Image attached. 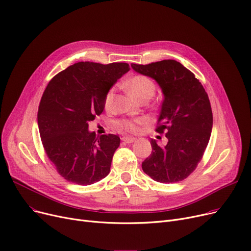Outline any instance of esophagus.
I'll list each match as a JSON object with an SVG mask.
<instances>
[{"mask_svg":"<svg viewBox=\"0 0 251 251\" xmlns=\"http://www.w3.org/2000/svg\"><path fill=\"white\" fill-rule=\"evenodd\" d=\"M121 139L124 141V143H126V144H131V143H133V141L135 140L134 137H130V136H124V137H122Z\"/></svg>","mask_w":251,"mask_h":251,"instance_id":"1","label":"esophagus"}]
</instances>
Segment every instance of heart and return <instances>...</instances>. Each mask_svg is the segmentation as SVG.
I'll use <instances>...</instances> for the list:
<instances>
[{"mask_svg":"<svg viewBox=\"0 0 251 251\" xmlns=\"http://www.w3.org/2000/svg\"><path fill=\"white\" fill-rule=\"evenodd\" d=\"M126 87L128 91L131 93V95L139 101L145 99H151L154 95L156 91V86L151 79L145 75H134V77L130 78L127 83ZM114 96V90L111 89L108 91L104 97V106L107 108L110 107ZM143 123V120H120L116 123V126L119 130H126V131H135L138 125Z\"/></svg>","mask_w":251,"mask_h":251,"instance_id":"b5f03b06","label":"heart"}]
</instances>
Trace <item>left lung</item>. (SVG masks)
<instances>
[{"label":"left lung","mask_w":251,"mask_h":251,"mask_svg":"<svg viewBox=\"0 0 251 251\" xmlns=\"http://www.w3.org/2000/svg\"><path fill=\"white\" fill-rule=\"evenodd\" d=\"M138 74L154 79L163 93L157 131L166 132L168 143L160 147L151 139V154L141 167L162 183L187 178L197 167L211 135V105L203 86L195 75L173 59L132 63Z\"/></svg>","instance_id":"left-lung-1"}]
</instances>
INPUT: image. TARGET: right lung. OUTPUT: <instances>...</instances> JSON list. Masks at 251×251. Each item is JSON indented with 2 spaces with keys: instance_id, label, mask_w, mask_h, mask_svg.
Returning <instances> with one entry per match:
<instances>
[{
  "instance_id": "right-lung-1",
  "label": "right lung",
  "mask_w": 251,
  "mask_h": 251,
  "mask_svg": "<svg viewBox=\"0 0 251 251\" xmlns=\"http://www.w3.org/2000/svg\"><path fill=\"white\" fill-rule=\"evenodd\" d=\"M129 64L75 63L60 72L46 87L38 111V126L46 154L68 181L89 186L111 169L120 137L96 136L89 122L104 108V97Z\"/></svg>"
}]
</instances>
